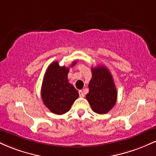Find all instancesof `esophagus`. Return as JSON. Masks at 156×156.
Segmentation results:
<instances>
[{
    "label": "esophagus",
    "mask_w": 156,
    "mask_h": 156,
    "mask_svg": "<svg viewBox=\"0 0 156 156\" xmlns=\"http://www.w3.org/2000/svg\"><path fill=\"white\" fill-rule=\"evenodd\" d=\"M78 93H79V96L80 97V98H83V97H84V93H83V91L80 90L79 92H78Z\"/></svg>",
    "instance_id": "esophagus-1"
}]
</instances>
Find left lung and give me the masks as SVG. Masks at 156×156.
I'll use <instances>...</instances> for the list:
<instances>
[{"label": "left lung", "instance_id": "8db88e82", "mask_svg": "<svg viewBox=\"0 0 156 156\" xmlns=\"http://www.w3.org/2000/svg\"><path fill=\"white\" fill-rule=\"evenodd\" d=\"M92 77L89 83V92L86 98L97 114L108 113L115 105L117 92L112 76L104 66L92 68Z\"/></svg>", "mask_w": 156, "mask_h": 156}]
</instances>
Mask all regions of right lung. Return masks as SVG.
Returning a JSON list of instances; mask_svg holds the SVG:
<instances>
[{
	"mask_svg": "<svg viewBox=\"0 0 156 156\" xmlns=\"http://www.w3.org/2000/svg\"><path fill=\"white\" fill-rule=\"evenodd\" d=\"M74 61L71 67L76 65ZM69 68L60 67L57 62L48 66L42 81L41 94L44 104L52 113L64 114L78 98V91L68 81Z\"/></svg>",
	"mask_w": 156,
	"mask_h": 156,
	"instance_id": "add662e5",
	"label": "right lung"
}]
</instances>
